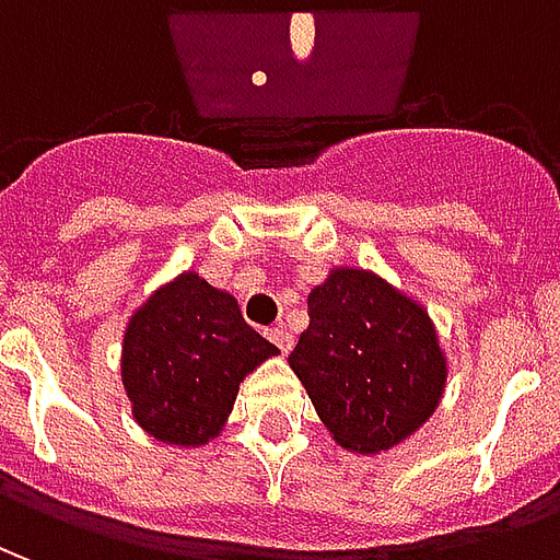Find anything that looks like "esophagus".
<instances>
[{
	"label": "esophagus",
	"instance_id": "34e87169",
	"mask_svg": "<svg viewBox=\"0 0 560 560\" xmlns=\"http://www.w3.org/2000/svg\"><path fill=\"white\" fill-rule=\"evenodd\" d=\"M267 336H269V341H272V345H279L281 353H291L293 336H291V332H288V327H272L267 332Z\"/></svg>",
	"mask_w": 560,
	"mask_h": 560
}]
</instances>
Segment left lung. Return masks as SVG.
Listing matches in <instances>:
<instances>
[{"label": "left lung", "mask_w": 560, "mask_h": 560, "mask_svg": "<svg viewBox=\"0 0 560 560\" xmlns=\"http://www.w3.org/2000/svg\"><path fill=\"white\" fill-rule=\"evenodd\" d=\"M308 315L288 363L341 450H393L438 411L450 369L420 300L372 269L332 267Z\"/></svg>", "instance_id": "obj_1"}]
</instances>
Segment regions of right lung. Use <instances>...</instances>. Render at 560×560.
Masks as SVG:
<instances>
[{"label":"right lung","mask_w":560,"mask_h":560,"mask_svg":"<svg viewBox=\"0 0 560 560\" xmlns=\"http://www.w3.org/2000/svg\"><path fill=\"white\" fill-rule=\"evenodd\" d=\"M276 353L245 324L233 293L185 269L128 317L119 369L131 417L161 444H209L231 417L240 384Z\"/></svg>","instance_id":"obj_1"}]
</instances>
